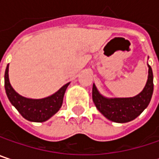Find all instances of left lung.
I'll return each mask as SVG.
<instances>
[{"label": "left lung", "instance_id": "8db88e82", "mask_svg": "<svg viewBox=\"0 0 159 159\" xmlns=\"http://www.w3.org/2000/svg\"><path fill=\"white\" fill-rule=\"evenodd\" d=\"M148 66V76L143 89L132 98H107L99 93L93 84L92 98L98 111L108 120L118 123L129 122L137 118L150 103L153 91V72Z\"/></svg>", "mask_w": 159, "mask_h": 159}]
</instances>
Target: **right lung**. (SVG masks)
<instances>
[{"mask_svg": "<svg viewBox=\"0 0 159 159\" xmlns=\"http://www.w3.org/2000/svg\"><path fill=\"white\" fill-rule=\"evenodd\" d=\"M70 83L61 86L57 92L44 98H27L19 95L10 84L9 64L4 74V87L6 95L11 104L27 120L34 122H43L50 119L61 109L65 91Z\"/></svg>", "mask_w": 159, "mask_h": 159, "instance_id": "1", "label": "right lung"}]
</instances>
